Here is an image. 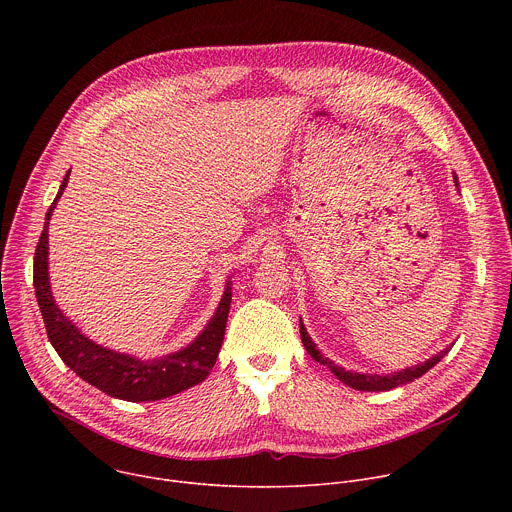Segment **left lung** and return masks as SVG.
I'll use <instances>...</instances> for the list:
<instances>
[{
    "mask_svg": "<svg viewBox=\"0 0 512 512\" xmlns=\"http://www.w3.org/2000/svg\"><path fill=\"white\" fill-rule=\"evenodd\" d=\"M300 334H302V342H304L306 350L310 352V356H312L316 362H320V364H324L326 369H330V371L338 377V381H342L344 385H348V387H352V389H358V391H391V389H395V387H399V385H405V383H409V381H413V379L425 375L431 367H435V364L440 362V360L452 350V346H448V348H444L442 352H437L435 356H431L429 360L417 364V367L403 369V371H399V373H395V375H360V373L344 371L342 367H338V364H334L330 358H326L324 354H320V350L316 348V344H314L312 338L308 336V332H306L302 320H300Z\"/></svg>",
    "mask_w": 512,
    "mask_h": 512,
    "instance_id": "left-lung-1",
    "label": "left lung"
}]
</instances>
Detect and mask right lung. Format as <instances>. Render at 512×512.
<instances>
[{"label": "right lung", "instance_id": "1", "mask_svg": "<svg viewBox=\"0 0 512 512\" xmlns=\"http://www.w3.org/2000/svg\"><path fill=\"white\" fill-rule=\"evenodd\" d=\"M68 174L64 176L60 190L46 212L44 231L34 253V289L42 312L46 334L62 362L75 371L83 381L101 389L103 393L123 401H160L182 393L202 383L212 371L218 350H221L227 318L231 310V281L227 283L225 296L216 308V314L204 328V332L184 350L168 354L158 360H137L129 354H119L103 348L85 338L72 322H68L50 294L48 281V221L56 200L60 198Z\"/></svg>", "mask_w": 512, "mask_h": 512}]
</instances>
